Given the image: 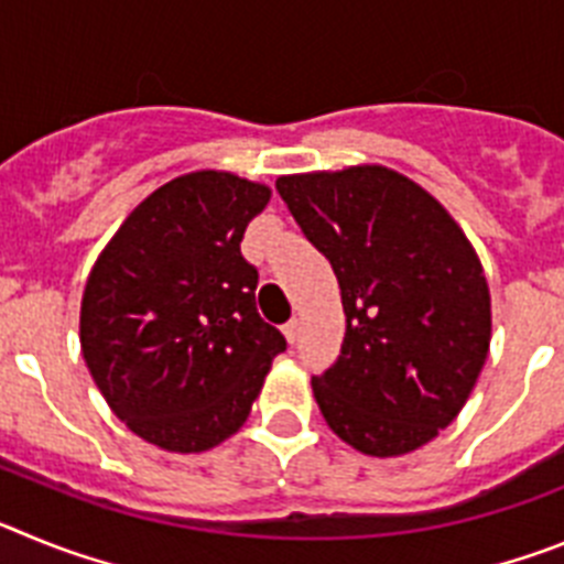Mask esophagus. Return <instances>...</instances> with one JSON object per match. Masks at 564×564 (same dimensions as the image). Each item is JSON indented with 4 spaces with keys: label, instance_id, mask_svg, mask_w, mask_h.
Returning <instances> with one entry per match:
<instances>
[{
    "label": "esophagus",
    "instance_id": "obj_1",
    "mask_svg": "<svg viewBox=\"0 0 564 564\" xmlns=\"http://www.w3.org/2000/svg\"><path fill=\"white\" fill-rule=\"evenodd\" d=\"M282 333H285V338H288V341H296V336H299V322H296V318H291V322H288V325L285 327H282Z\"/></svg>",
    "mask_w": 564,
    "mask_h": 564
}]
</instances>
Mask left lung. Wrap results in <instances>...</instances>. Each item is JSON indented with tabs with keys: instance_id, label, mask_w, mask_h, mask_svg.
Instances as JSON below:
<instances>
[{
	"instance_id": "obj_1",
	"label": "left lung",
	"mask_w": 564,
	"mask_h": 564,
	"mask_svg": "<svg viewBox=\"0 0 564 564\" xmlns=\"http://www.w3.org/2000/svg\"><path fill=\"white\" fill-rule=\"evenodd\" d=\"M276 192L341 288V356L311 381L327 426L364 455L415 452L455 421L486 364L491 296L475 248L387 166L285 174Z\"/></svg>"
}]
</instances>
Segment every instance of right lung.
Returning a JSON list of instances; mask_svg holds the SVG:
<instances>
[{
  "label": "right lung",
  "instance_id": "right-lung-1",
  "mask_svg": "<svg viewBox=\"0 0 564 564\" xmlns=\"http://www.w3.org/2000/svg\"><path fill=\"white\" fill-rule=\"evenodd\" d=\"M271 188L231 172L181 174L129 214L89 271L82 352L109 410L177 455L246 423L285 336L257 313L239 242Z\"/></svg>",
  "mask_w": 564,
  "mask_h": 564
}]
</instances>
